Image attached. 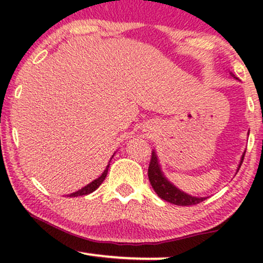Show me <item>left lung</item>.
<instances>
[{
	"mask_svg": "<svg viewBox=\"0 0 263 263\" xmlns=\"http://www.w3.org/2000/svg\"><path fill=\"white\" fill-rule=\"evenodd\" d=\"M243 157H245V153L242 155L240 164H238V170H240L241 164H242ZM148 178L151 185H152V188L158 194V197L162 198L163 200L168 201V203L180 205V206H188V205H195L205 200V198H197L188 195L186 193L182 192V190L176 188L173 184L168 182L165 179V177L162 174L161 167L158 164V158H157V155L155 152H152V156H151L148 165Z\"/></svg>",
	"mask_w": 263,
	"mask_h": 263,
	"instance_id": "8db88e82",
	"label": "left lung"
}]
</instances>
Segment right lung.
<instances>
[{
    "mask_svg": "<svg viewBox=\"0 0 263 263\" xmlns=\"http://www.w3.org/2000/svg\"><path fill=\"white\" fill-rule=\"evenodd\" d=\"M108 167H110V164L107 165L106 170L104 171V173H102L101 176L98 178V179H95V180H93V182H91L90 184H87L86 186H84L83 189H80V190H78V192L73 193V194H69L68 197H71V198H73V197H80V195H87V194H90V193H92L93 190L98 189L99 186L101 185V183L104 182V180H105V178H106V176H107Z\"/></svg>",
    "mask_w": 263,
    "mask_h": 263,
    "instance_id": "add662e5",
    "label": "right lung"
}]
</instances>
